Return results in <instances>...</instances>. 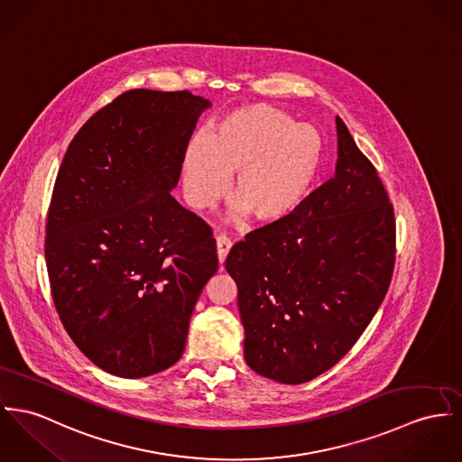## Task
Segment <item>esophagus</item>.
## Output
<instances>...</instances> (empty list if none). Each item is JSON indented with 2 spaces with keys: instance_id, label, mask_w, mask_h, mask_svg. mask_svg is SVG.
<instances>
[{
  "instance_id": "34e87169",
  "label": "esophagus",
  "mask_w": 462,
  "mask_h": 462,
  "mask_svg": "<svg viewBox=\"0 0 462 462\" xmlns=\"http://www.w3.org/2000/svg\"><path fill=\"white\" fill-rule=\"evenodd\" d=\"M230 248H232V241H230L228 237H225V236H217V237H216V249H217V260H219V263L225 262V258H226Z\"/></svg>"
}]
</instances>
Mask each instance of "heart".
I'll return each instance as SVG.
<instances>
[{
  "label": "heart",
  "mask_w": 462,
  "mask_h": 462,
  "mask_svg": "<svg viewBox=\"0 0 462 462\" xmlns=\"http://www.w3.org/2000/svg\"><path fill=\"white\" fill-rule=\"evenodd\" d=\"M321 163L319 134L276 106L256 104L223 116L208 139L188 143L182 186L195 209L223 199L234 178L232 219L246 213L258 223H274L306 199Z\"/></svg>",
  "instance_id": "heart-1"
}]
</instances>
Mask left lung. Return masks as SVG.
Returning <instances> with one entry per match:
<instances>
[{
    "label": "left lung",
    "mask_w": 462,
    "mask_h": 462,
    "mask_svg": "<svg viewBox=\"0 0 462 462\" xmlns=\"http://www.w3.org/2000/svg\"><path fill=\"white\" fill-rule=\"evenodd\" d=\"M337 162L283 219L234 245L245 358L260 376L299 385L350 352L382 306L393 271L395 223L373 163L336 116Z\"/></svg>",
    "instance_id": "obj_1"
}]
</instances>
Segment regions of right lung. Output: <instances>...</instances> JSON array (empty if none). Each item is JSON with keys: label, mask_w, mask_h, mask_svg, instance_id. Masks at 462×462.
Returning a JSON list of instances; mask_svg holds the SVG:
<instances>
[{"label": "right lung", "mask_w": 462, "mask_h": 462, "mask_svg": "<svg viewBox=\"0 0 462 462\" xmlns=\"http://www.w3.org/2000/svg\"><path fill=\"white\" fill-rule=\"evenodd\" d=\"M211 102L134 89L91 116L60 167L45 262L77 348L121 378L169 369L217 271L211 228L171 191Z\"/></svg>", "instance_id": "right-lung-1"}]
</instances>
